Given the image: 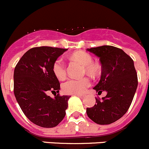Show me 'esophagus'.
Segmentation results:
<instances>
[{"label": "esophagus", "instance_id": "34e87169", "mask_svg": "<svg viewBox=\"0 0 149 149\" xmlns=\"http://www.w3.org/2000/svg\"><path fill=\"white\" fill-rule=\"evenodd\" d=\"M76 95H77V96H79V98H85V95H81V94H76Z\"/></svg>", "mask_w": 149, "mask_h": 149}]
</instances>
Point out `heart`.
<instances>
[{
  "instance_id": "1",
  "label": "heart",
  "mask_w": 149,
  "mask_h": 149,
  "mask_svg": "<svg viewBox=\"0 0 149 149\" xmlns=\"http://www.w3.org/2000/svg\"><path fill=\"white\" fill-rule=\"evenodd\" d=\"M73 58L85 66L86 71L89 74L97 73V66L93 63V58L91 54L84 51H79L73 55ZM55 76L59 79H63L66 76V66L62 58H58L53 65ZM91 86V81L88 78L84 79H68L62 84L64 93L68 94H81Z\"/></svg>"
}]
</instances>
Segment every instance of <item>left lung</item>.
Instances as JSON below:
<instances>
[{
  "instance_id": "8db88e82",
  "label": "left lung",
  "mask_w": 149,
  "mask_h": 149,
  "mask_svg": "<svg viewBox=\"0 0 149 149\" xmlns=\"http://www.w3.org/2000/svg\"><path fill=\"white\" fill-rule=\"evenodd\" d=\"M86 51L99 58L102 68L101 79L93 89L107 92L102 100L96 98L94 106L87 108V115L98 124H110L127 112L135 95L138 78L134 61L123 50L112 46Z\"/></svg>"
}]
</instances>
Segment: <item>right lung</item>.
<instances>
[{"mask_svg": "<svg viewBox=\"0 0 149 149\" xmlns=\"http://www.w3.org/2000/svg\"><path fill=\"white\" fill-rule=\"evenodd\" d=\"M67 50L49 46L32 48L15 67L13 91L17 102L25 116L40 127H55L65 117L70 96L59 95L60 83L53 65ZM49 92L55 93L54 98L47 95Z\"/></svg>", "mask_w": 149, "mask_h": 149, "instance_id": "1", "label": "right lung"}]
</instances>
